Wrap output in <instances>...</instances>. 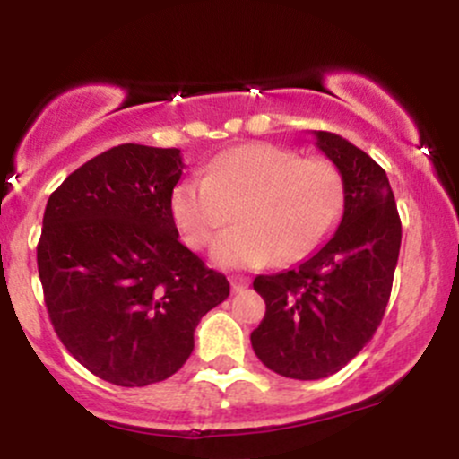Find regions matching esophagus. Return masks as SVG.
<instances>
[{
  "label": "esophagus",
  "mask_w": 459,
  "mask_h": 459,
  "mask_svg": "<svg viewBox=\"0 0 459 459\" xmlns=\"http://www.w3.org/2000/svg\"><path fill=\"white\" fill-rule=\"evenodd\" d=\"M247 284H250L247 278H233V281H230V289H233V293H241V291H246Z\"/></svg>",
  "instance_id": "34e87169"
}]
</instances>
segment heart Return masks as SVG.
I'll use <instances>...</instances> for the list:
<instances>
[{"label":"heart","mask_w":459,"mask_h":459,"mask_svg":"<svg viewBox=\"0 0 459 459\" xmlns=\"http://www.w3.org/2000/svg\"><path fill=\"white\" fill-rule=\"evenodd\" d=\"M343 178L334 163L299 157L276 144H244L218 155L204 177L183 178L172 215L183 241L203 250L220 235L213 261L222 267L296 263L324 244L343 212Z\"/></svg>","instance_id":"obj_1"}]
</instances>
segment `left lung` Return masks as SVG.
Masks as SVG:
<instances>
[{
    "mask_svg": "<svg viewBox=\"0 0 459 459\" xmlns=\"http://www.w3.org/2000/svg\"><path fill=\"white\" fill-rule=\"evenodd\" d=\"M315 138L343 178L339 229L298 267L252 282L265 299L252 350L267 368L293 380L341 371L371 341L402 246V220L382 166L330 131H315Z\"/></svg>",
    "mask_w": 459,
    "mask_h": 459,
    "instance_id": "left-lung-1",
    "label": "left lung"
}]
</instances>
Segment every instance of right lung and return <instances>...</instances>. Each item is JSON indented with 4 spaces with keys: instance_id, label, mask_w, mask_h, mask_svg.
I'll return each mask as SVG.
<instances>
[{
    "instance_id": "obj_1",
    "label": "right lung",
    "mask_w": 459,
    "mask_h": 459,
    "mask_svg": "<svg viewBox=\"0 0 459 459\" xmlns=\"http://www.w3.org/2000/svg\"><path fill=\"white\" fill-rule=\"evenodd\" d=\"M181 151L120 144L47 200L36 261L57 339L116 386H149L186 365L194 330L230 293L178 241Z\"/></svg>"
}]
</instances>
